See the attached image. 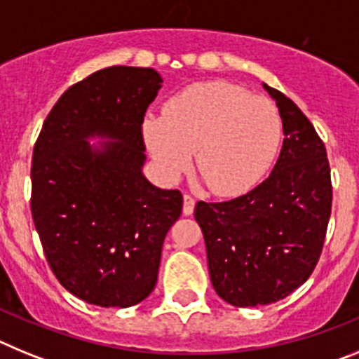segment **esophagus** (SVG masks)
I'll list each match as a JSON object with an SVG mask.
<instances>
[{
    "label": "esophagus",
    "instance_id": "1",
    "mask_svg": "<svg viewBox=\"0 0 359 359\" xmlns=\"http://www.w3.org/2000/svg\"><path fill=\"white\" fill-rule=\"evenodd\" d=\"M194 207H196L194 198H192V196H189V194L183 196V214L192 215V212H194Z\"/></svg>",
    "mask_w": 359,
    "mask_h": 359
}]
</instances>
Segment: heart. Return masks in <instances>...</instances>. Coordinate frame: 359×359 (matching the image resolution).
<instances>
[{
	"mask_svg": "<svg viewBox=\"0 0 359 359\" xmlns=\"http://www.w3.org/2000/svg\"><path fill=\"white\" fill-rule=\"evenodd\" d=\"M145 147L165 182L192 163L221 198L246 194L273 163L280 145L278 111L264 97L226 81L192 84L165 104L163 116L145 115Z\"/></svg>",
	"mask_w": 359,
	"mask_h": 359,
	"instance_id": "1",
	"label": "heart"
}]
</instances>
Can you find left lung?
<instances>
[{
  "instance_id": "1",
  "label": "left lung",
  "mask_w": 359,
  "mask_h": 359,
  "mask_svg": "<svg viewBox=\"0 0 359 359\" xmlns=\"http://www.w3.org/2000/svg\"><path fill=\"white\" fill-rule=\"evenodd\" d=\"M264 86L282 118L284 144L259 187L224 203L196 205L215 293L237 307L273 304L300 287L322 253L331 215L323 142L293 100Z\"/></svg>"
}]
</instances>
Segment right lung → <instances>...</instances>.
Masks as SVG:
<instances>
[{
  "instance_id": "1",
  "label": "right lung",
  "mask_w": 359,
  "mask_h": 359,
  "mask_svg": "<svg viewBox=\"0 0 359 359\" xmlns=\"http://www.w3.org/2000/svg\"><path fill=\"white\" fill-rule=\"evenodd\" d=\"M161 82L152 68L95 72L61 95L34 147L32 217L44 255L57 280L93 306L131 307L151 294L182 215V192L144 174L142 122Z\"/></svg>"
}]
</instances>
